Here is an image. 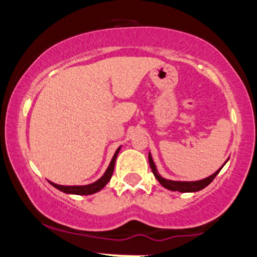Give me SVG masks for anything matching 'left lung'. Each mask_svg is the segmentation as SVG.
Masks as SVG:
<instances>
[{
  "label": "left lung",
  "mask_w": 257,
  "mask_h": 257,
  "mask_svg": "<svg viewBox=\"0 0 257 257\" xmlns=\"http://www.w3.org/2000/svg\"><path fill=\"white\" fill-rule=\"evenodd\" d=\"M227 161H228V159H227ZM149 162H150V167H151L153 175H155V178L158 180L159 184L163 186V187L168 188V190L178 191V192H197V191L203 190V188H205L206 186L213 181V180L215 179V176L220 173V170L222 169V167H223V166L221 167L217 172H215L213 174V175L208 176V178H205L203 180H198V181H173V180H167L159 175L157 172V168H156L155 163H153L151 153H149Z\"/></svg>",
  "instance_id": "left-lung-1"
}]
</instances>
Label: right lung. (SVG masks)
<instances>
[{
    "label": "right lung",
    "mask_w": 257,
    "mask_h": 257,
    "mask_svg": "<svg viewBox=\"0 0 257 257\" xmlns=\"http://www.w3.org/2000/svg\"><path fill=\"white\" fill-rule=\"evenodd\" d=\"M120 150V146L117 149V151L114 152L113 157L111 159V163L110 166H108L107 169H106V172L104 175L100 178L98 181L93 182V184L90 185H84V186H63V185H57L54 184V182H51L52 186H54L55 188H58L59 191H61V192L64 193H69V194H79V196H87V194H93V193H96L99 192L101 188H104L106 184H107L108 181L111 180V176L112 174H113V169H114V162H116V158L117 156H118V152Z\"/></svg>",
    "instance_id": "right-lung-1"
}]
</instances>
